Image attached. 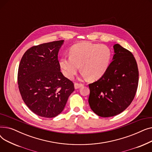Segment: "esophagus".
<instances>
[{
	"label": "esophagus",
	"instance_id": "esophagus-1",
	"mask_svg": "<svg viewBox=\"0 0 152 152\" xmlns=\"http://www.w3.org/2000/svg\"><path fill=\"white\" fill-rule=\"evenodd\" d=\"M84 85L83 84H79V83H75V88L76 89L80 88V87H83Z\"/></svg>",
	"mask_w": 152,
	"mask_h": 152
}]
</instances>
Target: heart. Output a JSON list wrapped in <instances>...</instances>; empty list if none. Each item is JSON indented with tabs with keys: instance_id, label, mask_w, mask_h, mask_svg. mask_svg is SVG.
Here are the masks:
<instances>
[{
	"instance_id": "1",
	"label": "heart",
	"mask_w": 152,
	"mask_h": 152,
	"mask_svg": "<svg viewBox=\"0 0 152 152\" xmlns=\"http://www.w3.org/2000/svg\"><path fill=\"white\" fill-rule=\"evenodd\" d=\"M111 57V52L108 46L85 41L72 46L69 57H62L59 64L63 75L68 79L76 75L80 66L83 76L95 81L106 73Z\"/></svg>"
}]
</instances>
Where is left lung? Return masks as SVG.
I'll list each match as a JSON object with an SVG mask.
<instances>
[{"label":"left lung","mask_w":152,"mask_h":152,"mask_svg":"<svg viewBox=\"0 0 152 152\" xmlns=\"http://www.w3.org/2000/svg\"><path fill=\"white\" fill-rule=\"evenodd\" d=\"M113 49V60L106 73L89 84L90 107L95 114L104 118L117 115L128 107L139 83L137 64L132 53L118 44Z\"/></svg>","instance_id":"8db88e82"}]
</instances>
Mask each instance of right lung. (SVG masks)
Masks as SVG:
<instances>
[{
  "label": "right lung",
  "instance_id": "obj_1",
  "mask_svg": "<svg viewBox=\"0 0 152 152\" xmlns=\"http://www.w3.org/2000/svg\"><path fill=\"white\" fill-rule=\"evenodd\" d=\"M64 41L31 47L24 53L18 72V88L27 107L37 115L53 118L61 113L74 84L63 75L58 53Z\"/></svg>",
  "mask_w": 152,
  "mask_h": 152
}]
</instances>
